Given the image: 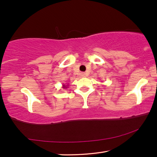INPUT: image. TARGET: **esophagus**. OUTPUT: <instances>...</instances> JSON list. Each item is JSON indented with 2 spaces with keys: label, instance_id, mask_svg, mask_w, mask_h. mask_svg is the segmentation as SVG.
<instances>
[{
  "label": "esophagus",
  "instance_id": "esophagus-1",
  "mask_svg": "<svg viewBox=\"0 0 157 157\" xmlns=\"http://www.w3.org/2000/svg\"><path fill=\"white\" fill-rule=\"evenodd\" d=\"M82 77H86V73H82Z\"/></svg>",
  "mask_w": 157,
  "mask_h": 157
}]
</instances>
